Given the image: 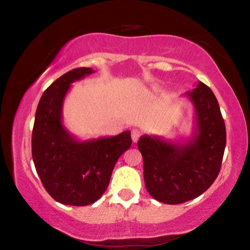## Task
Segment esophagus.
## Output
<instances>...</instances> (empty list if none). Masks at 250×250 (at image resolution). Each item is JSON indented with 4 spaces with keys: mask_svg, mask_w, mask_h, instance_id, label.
<instances>
[{
    "mask_svg": "<svg viewBox=\"0 0 250 250\" xmlns=\"http://www.w3.org/2000/svg\"><path fill=\"white\" fill-rule=\"evenodd\" d=\"M140 135H141V133H140V130H137V129H134V130L131 131V140H133L134 143H136L137 141H139Z\"/></svg>",
    "mask_w": 250,
    "mask_h": 250,
    "instance_id": "1",
    "label": "esophagus"
}]
</instances>
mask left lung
Segmentation results:
<instances>
[{"instance_id":"obj_1","label":"left lung","mask_w":250,"mask_h":250,"mask_svg":"<svg viewBox=\"0 0 250 250\" xmlns=\"http://www.w3.org/2000/svg\"><path fill=\"white\" fill-rule=\"evenodd\" d=\"M195 111L194 130L183 142L143 135L137 148L143 157L148 193L160 202L179 205L200 196L220 173L226 148V125L219 102L205 83L185 94Z\"/></svg>"}]
</instances>
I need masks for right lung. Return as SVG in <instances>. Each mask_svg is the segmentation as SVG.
Returning a JSON list of instances; mask_svg holds the SVG:
<instances>
[{
    "instance_id": "1",
    "label": "right lung",
    "mask_w": 250,
    "mask_h": 250,
    "mask_svg": "<svg viewBox=\"0 0 250 250\" xmlns=\"http://www.w3.org/2000/svg\"><path fill=\"white\" fill-rule=\"evenodd\" d=\"M95 73L76 68L45 89L35 114L31 154L43 187L57 202L88 206L108 188L119 157L131 146L130 131L116 136L76 139L63 125L62 109L71 83Z\"/></svg>"
}]
</instances>
